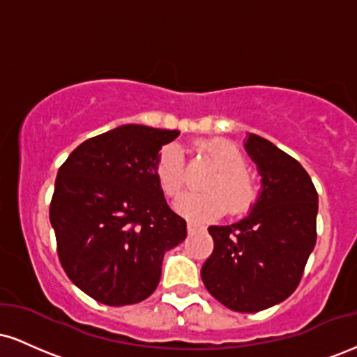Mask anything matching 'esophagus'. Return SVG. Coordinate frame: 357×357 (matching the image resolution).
<instances>
[{
  "instance_id": "esophagus-1",
  "label": "esophagus",
  "mask_w": 357,
  "mask_h": 357,
  "mask_svg": "<svg viewBox=\"0 0 357 357\" xmlns=\"http://www.w3.org/2000/svg\"><path fill=\"white\" fill-rule=\"evenodd\" d=\"M202 230H204L203 225L195 223V221H188V233H190V235H192V233H196V231H202Z\"/></svg>"
}]
</instances>
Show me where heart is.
I'll use <instances>...</instances> for the list:
<instances>
[{
  "instance_id": "heart-1",
  "label": "heart",
  "mask_w": 357,
  "mask_h": 357,
  "mask_svg": "<svg viewBox=\"0 0 357 357\" xmlns=\"http://www.w3.org/2000/svg\"><path fill=\"white\" fill-rule=\"evenodd\" d=\"M203 151L218 169L206 188L211 191L186 192L176 199L174 208L191 220H210L223 215L227 206L231 213H243L257 198V184L248 174L243 154L231 142L213 139L203 144ZM154 174L167 196L179 195L184 186V159L181 147L174 142L159 151ZM229 203L227 204L226 202Z\"/></svg>"
}]
</instances>
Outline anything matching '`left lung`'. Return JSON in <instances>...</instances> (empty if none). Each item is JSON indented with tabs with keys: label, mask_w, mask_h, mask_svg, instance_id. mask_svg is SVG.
Here are the masks:
<instances>
[{
	"label": "left lung",
	"mask_w": 357,
	"mask_h": 357,
	"mask_svg": "<svg viewBox=\"0 0 357 357\" xmlns=\"http://www.w3.org/2000/svg\"><path fill=\"white\" fill-rule=\"evenodd\" d=\"M243 147L257 165L261 190L245 218L208 228L215 248L202 278L225 307L258 312L297 289L315 247L319 198L292 155L257 134H247Z\"/></svg>",
	"instance_id": "8db88e82"
}]
</instances>
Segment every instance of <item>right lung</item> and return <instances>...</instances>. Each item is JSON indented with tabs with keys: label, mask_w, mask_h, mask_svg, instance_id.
Wrapping results in <instances>:
<instances>
[{
	"label": "right lung",
	"mask_w": 357,
	"mask_h": 357,
	"mask_svg": "<svg viewBox=\"0 0 357 357\" xmlns=\"http://www.w3.org/2000/svg\"><path fill=\"white\" fill-rule=\"evenodd\" d=\"M179 130L126 124L90 137L56 174L50 221L60 264L82 292L105 305L144 301L162 258L186 238L154 174Z\"/></svg>",
	"instance_id": "add662e5"
}]
</instances>
